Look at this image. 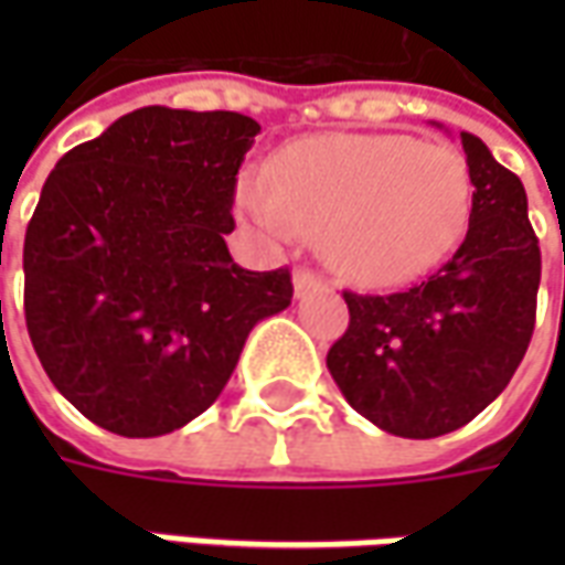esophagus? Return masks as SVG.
<instances>
[{
    "label": "esophagus",
    "instance_id": "34e87169",
    "mask_svg": "<svg viewBox=\"0 0 565 565\" xmlns=\"http://www.w3.org/2000/svg\"><path fill=\"white\" fill-rule=\"evenodd\" d=\"M318 287H320L318 275H311V271H306V269L294 271L296 296H306V294H311V290H318Z\"/></svg>",
    "mask_w": 565,
    "mask_h": 565
}]
</instances>
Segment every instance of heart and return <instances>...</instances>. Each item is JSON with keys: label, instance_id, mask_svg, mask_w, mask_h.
Returning a JSON list of instances; mask_svg holds the SVG:
<instances>
[{"label": "heart", "instance_id": "1", "mask_svg": "<svg viewBox=\"0 0 565 565\" xmlns=\"http://www.w3.org/2000/svg\"><path fill=\"white\" fill-rule=\"evenodd\" d=\"M271 178L242 174L235 205L271 238L320 233V254L356 287H403L436 269L472 214L462 153L399 132H323L284 145Z\"/></svg>", "mask_w": 565, "mask_h": 565}]
</instances>
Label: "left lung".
Returning a JSON list of instances; mask_svg holds the SVG:
<instances>
[{
  "mask_svg": "<svg viewBox=\"0 0 565 565\" xmlns=\"http://www.w3.org/2000/svg\"><path fill=\"white\" fill-rule=\"evenodd\" d=\"M460 141L475 190L457 254L405 294H344L351 323L327 354L351 408L391 436L469 424L509 387L533 339L542 254L526 190L478 136Z\"/></svg>",
  "mask_w": 565,
  "mask_h": 565,
  "instance_id": "8db88e82",
  "label": "left lung"
}]
</instances>
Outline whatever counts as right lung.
Returning a JSON list of instances; mask_svg holds the SVG:
<instances>
[{
	"instance_id": "add662e5",
	"label": "right lung",
	"mask_w": 565,
	"mask_h": 565,
	"mask_svg": "<svg viewBox=\"0 0 565 565\" xmlns=\"http://www.w3.org/2000/svg\"><path fill=\"white\" fill-rule=\"evenodd\" d=\"M257 132L235 111L148 105L44 181L23 242L26 330L56 391L108 433L190 424L294 299L290 271L242 269L226 247Z\"/></svg>"
}]
</instances>
